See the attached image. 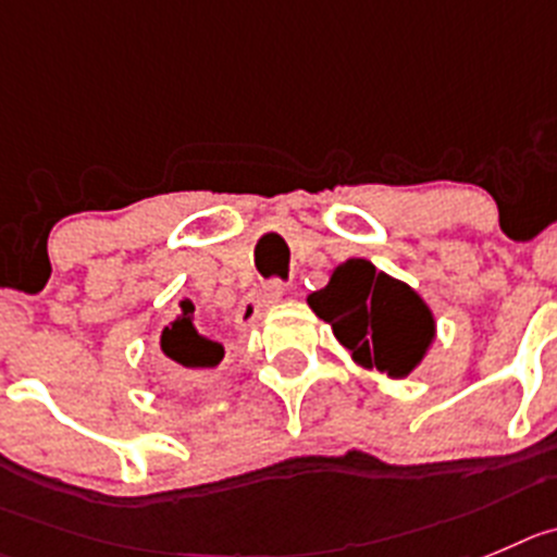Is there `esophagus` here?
<instances>
[{
  "label": "esophagus",
  "mask_w": 557,
  "mask_h": 557,
  "mask_svg": "<svg viewBox=\"0 0 557 557\" xmlns=\"http://www.w3.org/2000/svg\"><path fill=\"white\" fill-rule=\"evenodd\" d=\"M284 293H287V287H284L282 282L264 284L259 293H253L251 298L243 300V306L237 309L235 325L240 327V331H248V327H253L259 320H262V314L270 309V306H275L278 300L284 298Z\"/></svg>",
  "instance_id": "1"
}]
</instances>
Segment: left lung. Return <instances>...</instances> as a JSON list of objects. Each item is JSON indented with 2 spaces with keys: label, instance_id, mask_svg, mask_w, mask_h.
<instances>
[{
  "label": "left lung",
  "instance_id": "left-lung-1",
  "mask_svg": "<svg viewBox=\"0 0 557 557\" xmlns=\"http://www.w3.org/2000/svg\"><path fill=\"white\" fill-rule=\"evenodd\" d=\"M311 311L363 369L405 380L423 363L437 338V320L426 300L369 259H347L309 298Z\"/></svg>",
  "mask_w": 557,
  "mask_h": 557
}]
</instances>
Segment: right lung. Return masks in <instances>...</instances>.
<instances>
[{
  "label": "right lung",
  "instance_id": "add662e5",
  "mask_svg": "<svg viewBox=\"0 0 557 557\" xmlns=\"http://www.w3.org/2000/svg\"><path fill=\"white\" fill-rule=\"evenodd\" d=\"M180 314L161 331L163 358L177 367L183 380H199L224 358V347L208 336L202 322H196L194 304H180Z\"/></svg>",
  "mask_w": 557,
  "mask_h": 557
}]
</instances>
